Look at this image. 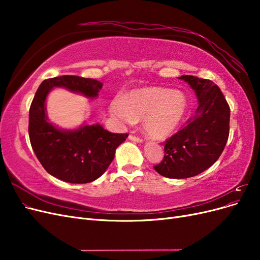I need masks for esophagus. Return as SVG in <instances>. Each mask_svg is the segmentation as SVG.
<instances>
[{"label": "esophagus", "mask_w": 260, "mask_h": 260, "mask_svg": "<svg viewBox=\"0 0 260 260\" xmlns=\"http://www.w3.org/2000/svg\"><path fill=\"white\" fill-rule=\"evenodd\" d=\"M129 140L136 141V142H142V141H143L140 137H137V136H135V135H130V136H129Z\"/></svg>", "instance_id": "1"}]
</instances>
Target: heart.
<instances>
[{
  "label": "heart",
  "instance_id": "1",
  "mask_svg": "<svg viewBox=\"0 0 260 260\" xmlns=\"http://www.w3.org/2000/svg\"><path fill=\"white\" fill-rule=\"evenodd\" d=\"M186 107V98L181 91L151 86L131 91L121 101H113L109 112L125 122L143 120L147 135L161 139L178 128Z\"/></svg>",
  "mask_w": 260,
  "mask_h": 260
}]
</instances>
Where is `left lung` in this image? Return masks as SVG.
Wrapping results in <instances>:
<instances>
[{
  "mask_svg": "<svg viewBox=\"0 0 260 260\" xmlns=\"http://www.w3.org/2000/svg\"><path fill=\"white\" fill-rule=\"evenodd\" d=\"M195 91L199 107L184 127L165 142V155L154 166L172 179L191 178L214 165L223 152L230 131V107L219 86L194 76H181Z\"/></svg>",
  "mask_w": 260,
  "mask_h": 260,
  "instance_id": "left-lung-1",
  "label": "left lung"
}]
</instances>
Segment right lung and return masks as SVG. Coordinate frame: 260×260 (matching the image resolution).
<instances>
[{"instance_id":"1","label":"right lung","mask_w":260,"mask_h":260,"mask_svg":"<svg viewBox=\"0 0 260 260\" xmlns=\"http://www.w3.org/2000/svg\"><path fill=\"white\" fill-rule=\"evenodd\" d=\"M55 86L93 99L103 83L79 76L50 78L39 86L29 109L30 143L43 168L65 182H92L106 171L128 133H112L99 123L72 131L56 128L45 113V99Z\"/></svg>"}]
</instances>
